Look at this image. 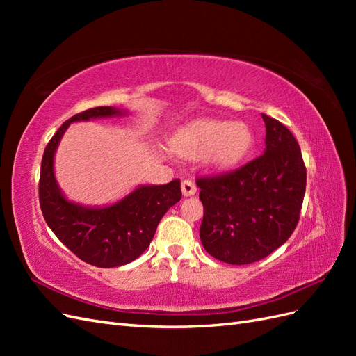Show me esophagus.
<instances>
[{"label":"esophagus","instance_id":"esophagus-1","mask_svg":"<svg viewBox=\"0 0 356 356\" xmlns=\"http://www.w3.org/2000/svg\"><path fill=\"white\" fill-rule=\"evenodd\" d=\"M181 190L184 196H193V195H196L197 187L195 186V182H193L191 179H184L181 182Z\"/></svg>","mask_w":356,"mask_h":356}]
</instances>
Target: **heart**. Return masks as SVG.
I'll return each mask as SVG.
<instances>
[{
  "mask_svg": "<svg viewBox=\"0 0 356 356\" xmlns=\"http://www.w3.org/2000/svg\"><path fill=\"white\" fill-rule=\"evenodd\" d=\"M251 129L242 122L204 118L188 124L174 141L175 153L186 159L207 157L215 168L227 169L248 154L252 147Z\"/></svg>",
  "mask_w": 356,
  "mask_h": 356,
  "instance_id": "1",
  "label": "heart"
}]
</instances>
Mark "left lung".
<instances>
[{
	"label": "left lung",
	"instance_id": "1",
	"mask_svg": "<svg viewBox=\"0 0 356 356\" xmlns=\"http://www.w3.org/2000/svg\"><path fill=\"white\" fill-rule=\"evenodd\" d=\"M261 115V156L232 172L196 179L203 203L202 245L229 264L255 263L284 245L305 199L306 166L298 143L281 122Z\"/></svg>",
	"mask_w": 356,
	"mask_h": 356
}]
</instances>
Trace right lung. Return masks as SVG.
<instances>
[{
  "label": "right lung",
  "mask_w": 356,
  "mask_h": 356,
  "mask_svg": "<svg viewBox=\"0 0 356 356\" xmlns=\"http://www.w3.org/2000/svg\"><path fill=\"white\" fill-rule=\"evenodd\" d=\"M126 114L114 106H96L72 115L49 141L41 160L40 207L56 238L80 260L96 267H118L134 261L154 238L161 217L181 199L179 179L165 186H139L108 207L90 208L70 202L53 169L62 135L74 122Z\"/></svg>",
  "instance_id": "right-lung-1"
}]
</instances>
